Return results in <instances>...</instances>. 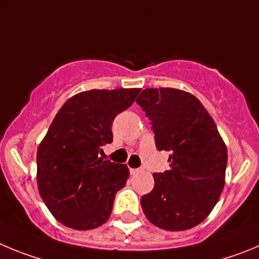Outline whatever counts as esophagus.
Masks as SVG:
<instances>
[{
  "label": "esophagus",
  "instance_id": "obj_1",
  "mask_svg": "<svg viewBox=\"0 0 259 259\" xmlns=\"http://www.w3.org/2000/svg\"><path fill=\"white\" fill-rule=\"evenodd\" d=\"M141 171L142 169H133V167H130V174H132V176H135V174L141 173Z\"/></svg>",
  "mask_w": 259,
  "mask_h": 259
}]
</instances>
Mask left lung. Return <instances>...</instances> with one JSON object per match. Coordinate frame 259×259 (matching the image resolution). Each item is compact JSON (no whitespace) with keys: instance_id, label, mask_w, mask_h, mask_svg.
Segmentation results:
<instances>
[{"instance_id":"8db88e82","label":"left lung","mask_w":259,"mask_h":259,"mask_svg":"<svg viewBox=\"0 0 259 259\" xmlns=\"http://www.w3.org/2000/svg\"><path fill=\"white\" fill-rule=\"evenodd\" d=\"M137 103L151 120L158 151H169V170L155 173L142 196L147 220L166 231L201 223L225 186L227 148L217 125L196 97L171 88L146 89Z\"/></svg>"}]
</instances>
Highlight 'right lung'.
Instances as JSON below:
<instances>
[{"label": "right lung", "mask_w": 259, "mask_h": 259, "mask_svg": "<svg viewBox=\"0 0 259 259\" xmlns=\"http://www.w3.org/2000/svg\"><path fill=\"white\" fill-rule=\"evenodd\" d=\"M141 89L89 90L69 98L37 150V185L51 214L67 227L93 230L111 215L129 169L99 157L112 122Z\"/></svg>", "instance_id": "1"}]
</instances>
